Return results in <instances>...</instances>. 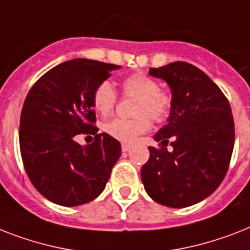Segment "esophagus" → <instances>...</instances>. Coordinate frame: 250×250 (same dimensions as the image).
I'll return each mask as SVG.
<instances>
[{
    "instance_id": "1",
    "label": "esophagus",
    "mask_w": 250,
    "mask_h": 250,
    "mask_svg": "<svg viewBox=\"0 0 250 250\" xmlns=\"http://www.w3.org/2000/svg\"><path fill=\"white\" fill-rule=\"evenodd\" d=\"M129 149H131V145H128V144H122V151H123V153L128 151Z\"/></svg>"
}]
</instances>
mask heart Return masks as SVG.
<instances>
[{
	"label": "heart",
	"instance_id": "1",
	"mask_svg": "<svg viewBox=\"0 0 250 250\" xmlns=\"http://www.w3.org/2000/svg\"><path fill=\"white\" fill-rule=\"evenodd\" d=\"M122 95L135 97L132 119H113L104 125V132L121 143H133L154 123L167 121L173 107V97L168 90L160 88L157 79L144 73H135L122 82ZM118 95L107 81L99 83L92 92V105L101 117L114 110Z\"/></svg>",
	"mask_w": 250,
	"mask_h": 250
}]
</instances>
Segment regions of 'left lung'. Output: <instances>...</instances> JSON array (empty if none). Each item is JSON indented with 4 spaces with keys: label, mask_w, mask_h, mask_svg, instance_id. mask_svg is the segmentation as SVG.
I'll use <instances>...</instances> for the list:
<instances>
[{
    "label": "left lung",
    "mask_w": 250,
    "mask_h": 250,
    "mask_svg": "<svg viewBox=\"0 0 250 250\" xmlns=\"http://www.w3.org/2000/svg\"><path fill=\"white\" fill-rule=\"evenodd\" d=\"M149 73L169 84L173 107L167 125L154 136L163 146H149L141 180L162 206L190 207L209 196L227 173L235 144L230 103L206 73L188 62L150 68ZM169 139L172 152L167 150Z\"/></svg>",
    "instance_id": "1"
}]
</instances>
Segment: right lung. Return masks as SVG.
<instances>
[{
  "instance_id": "right-lung-1",
  "label": "right lung",
  "mask_w": 250,
  "mask_h": 250,
  "mask_svg": "<svg viewBox=\"0 0 250 250\" xmlns=\"http://www.w3.org/2000/svg\"><path fill=\"white\" fill-rule=\"evenodd\" d=\"M118 65L73 59L34 83L20 114L19 144L30 182L50 202L64 207L88 203L100 195L121 157V143L97 133L92 92ZM95 135L91 146L75 141Z\"/></svg>"
}]
</instances>
